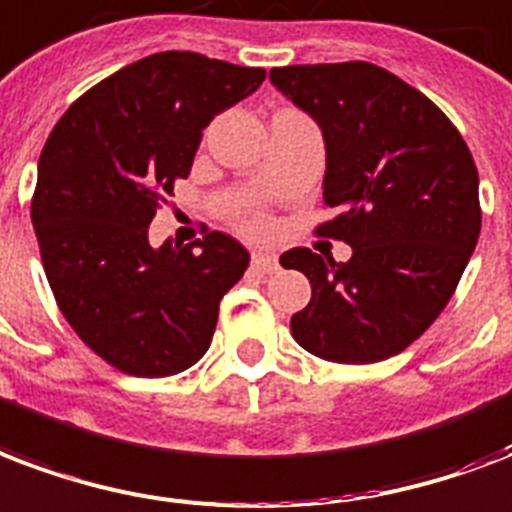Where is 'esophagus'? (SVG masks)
<instances>
[{
  "mask_svg": "<svg viewBox=\"0 0 512 512\" xmlns=\"http://www.w3.org/2000/svg\"><path fill=\"white\" fill-rule=\"evenodd\" d=\"M252 268L260 273H276L279 271V260L268 252H252Z\"/></svg>",
  "mask_w": 512,
  "mask_h": 512,
  "instance_id": "obj_1",
  "label": "esophagus"
}]
</instances>
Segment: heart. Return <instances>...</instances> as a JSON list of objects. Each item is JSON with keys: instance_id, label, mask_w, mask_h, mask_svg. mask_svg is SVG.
Returning <instances> with one entry per match:
<instances>
[{"instance_id": "obj_1", "label": "heart", "mask_w": 512, "mask_h": 512, "mask_svg": "<svg viewBox=\"0 0 512 512\" xmlns=\"http://www.w3.org/2000/svg\"><path fill=\"white\" fill-rule=\"evenodd\" d=\"M241 225H244V230H249V233H265L268 230V217H265L263 212H249L244 220H241Z\"/></svg>"}]
</instances>
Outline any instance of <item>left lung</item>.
Here are the masks:
<instances>
[{
    "mask_svg": "<svg viewBox=\"0 0 512 512\" xmlns=\"http://www.w3.org/2000/svg\"><path fill=\"white\" fill-rule=\"evenodd\" d=\"M271 83L322 128L325 206L338 214L317 236L351 247L346 263L282 255L311 282L292 338L341 365L395 357L440 317L478 244L473 155L435 101L368 61L276 66Z\"/></svg>",
    "mask_w": 512,
    "mask_h": 512,
    "instance_id": "obj_1",
    "label": "left lung"
}]
</instances>
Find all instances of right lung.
<instances>
[{
	"label": "right lung",
	"mask_w": 512,
	"mask_h": 512,
	"mask_svg": "<svg viewBox=\"0 0 512 512\" xmlns=\"http://www.w3.org/2000/svg\"><path fill=\"white\" fill-rule=\"evenodd\" d=\"M263 80L257 66L152 53L85 91L50 131L31 198L45 276L80 341L120 373L177 376L212 343L249 252L220 230L155 249L147 228L212 117Z\"/></svg>",
	"instance_id": "right-lung-1"
}]
</instances>
